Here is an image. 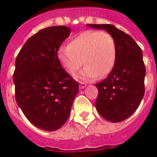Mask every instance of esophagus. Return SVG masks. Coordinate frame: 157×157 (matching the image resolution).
Returning <instances> with one entry per match:
<instances>
[{
	"label": "esophagus",
	"instance_id": "esophagus-1",
	"mask_svg": "<svg viewBox=\"0 0 157 157\" xmlns=\"http://www.w3.org/2000/svg\"><path fill=\"white\" fill-rule=\"evenodd\" d=\"M79 87H80V89H84L85 87H86V84L85 82H80Z\"/></svg>",
	"mask_w": 157,
	"mask_h": 157
}]
</instances>
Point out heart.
I'll return each instance as SVG.
<instances>
[{
	"instance_id": "b5f03b06",
	"label": "heart",
	"mask_w": 157,
	"mask_h": 157,
	"mask_svg": "<svg viewBox=\"0 0 157 157\" xmlns=\"http://www.w3.org/2000/svg\"><path fill=\"white\" fill-rule=\"evenodd\" d=\"M58 58L69 74L74 75L81 66L82 80L105 77L112 71L117 60V44L109 33L87 30L71 39L67 46L59 49Z\"/></svg>"
}]
</instances>
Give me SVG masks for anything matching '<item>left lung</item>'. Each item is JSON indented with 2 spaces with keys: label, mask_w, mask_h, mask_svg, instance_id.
<instances>
[{
  "label": "left lung",
  "mask_w": 157,
  "mask_h": 157,
  "mask_svg": "<svg viewBox=\"0 0 157 157\" xmlns=\"http://www.w3.org/2000/svg\"><path fill=\"white\" fill-rule=\"evenodd\" d=\"M103 29L114 37L117 60L107 78L95 84L98 90L95 107L108 121L120 122L129 118L144 98L146 69L143 52L133 38L111 24H88Z\"/></svg>",
  "instance_id": "8db88e82"
}]
</instances>
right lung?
<instances>
[{
    "label": "right lung",
    "instance_id": "obj_1",
    "mask_svg": "<svg viewBox=\"0 0 157 157\" xmlns=\"http://www.w3.org/2000/svg\"><path fill=\"white\" fill-rule=\"evenodd\" d=\"M71 29L54 26L28 39L15 60V99L35 126L46 131L61 128L68 118L79 84L62 67L58 51Z\"/></svg>",
    "mask_w": 157,
    "mask_h": 157
}]
</instances>
